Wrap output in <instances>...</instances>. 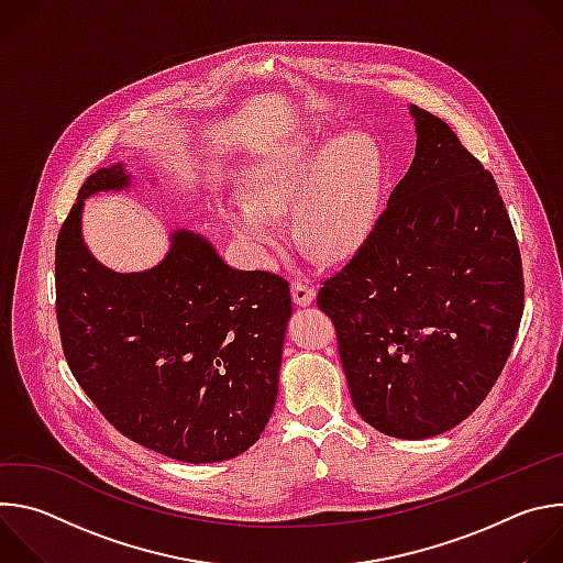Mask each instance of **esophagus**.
<instances>
[{
	"label": "esophagus",
	"mask_w": 563,
	"mask_h": 563,
	"mask_svg": "<svg viewBox=\"0 0 563 563\" xmlns=\"http://www.w3.org/2000/svg\"><path fill=\"white\" fill-rule=\"evenodd\" d=\"M291 298H294V302H296V305L307 307V305H311V302H313V298H316V289H313V287H309L307 283H302L300 278H294V280H291Z\"/></svg>",
	"instance_id": "1"
}]
</instances>
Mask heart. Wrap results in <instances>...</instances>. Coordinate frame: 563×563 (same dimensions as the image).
Here are the masks:
<instances>
[{
  "instance_id": "heart-1",
  "label": "heart",
  "mask_w": 563,
  "mask_h": 563,
  "mask_svg": "<svg viewBox=\"0 0 563 563\" xmlns=\"http://www.w3.org/2000/svg\"><path fill=\"white\" fill-rule=\"evenodd\" d=\"M385 189V153L374 135H291L272 146L247 176V194L231 196L224 220L258 258L278 243L276 216L294 209L300 243L341 261L372 235Z\"/></svg>"
}]
</instances>
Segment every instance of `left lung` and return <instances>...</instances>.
I'll use <instances>...</instances> for the list:
<instances>
[{
    "instance_id": "obj_1",
    "label": "left lung",
    "mask_w": 563,
    "mask_h": 563,
    "mask_svg": "<svg viewBox=\"0 0 563 563\" xmlns=\"http://www.w3.org/2000/svg\"><path fill=\"white\" fill-rule=\"evenodd\" d=\"M415 159L358 254L318 291L354 408L374 430L430 439L497 383L523 313L512 222L490 172L410 107Z\"/></svg>"
}]
</instances>
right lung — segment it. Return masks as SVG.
<instances>
[{
  "label": "right lung",
  "instance_id": "obj_1",
  "mask_svg": "<svg viewBox=\"0 0 563 563\" xmlns=\"http://www.w3.org/2000/svg\"><path fill=\"white\" fill-rule=\"evenodd\" d=\"M129 185L122 163L98 169L59 229L55 309L66 363L131 441L185 463L233 459L274 412L289 285L229 267L191 229L172 231L151 269L104 267L85 245V200Z\"/></svg>",
  "mask_w": 563,
  "mask_h": 563
}]
</instances>
